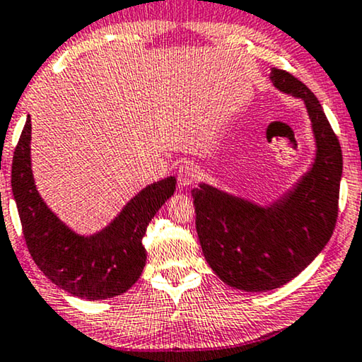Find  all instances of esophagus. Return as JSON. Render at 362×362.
<instances>
[{"instance_id": "34e87169", "label": "esophagus", "mask_w": 362, "mask_h": 362, "mask_svg": "<svg viewBox=\"0 0 362 362\" xmlns=\"http://www.w3.org/2000/svg\"><path fill=\"white\" fill-rule=\"evenodd\" d=\"M198 179V169L192 162H182V165L179 167V183L182 187H188L192 185L193 182Z\"/></svg>"}]
</instances>
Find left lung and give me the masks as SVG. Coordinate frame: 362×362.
Masks as SVG:
<instances>
[{
  "label": "left lung",
  "mask_w": 362,
  "mask_h": 362,
  "mask_svg": "<svg viewBox=\"0 0 362 362\" xmlns=\"http://www.w3.org/2000/svg\"><path fill=\"white\" fill-rule=\"evenodd\" d=\"M271 80L307 106L317 146L312 169L269 206L206 183L192 190L203 256L223 282L246 292L279 288L297 277L327 246L338 218L343 174L338 137L307 85L276 67Z\"/></svg>",
  "instance_id": "1"
}]
</instances>
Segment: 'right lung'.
Listing matches in <instances>:
<instances>
[{
    "label": "right lung",
    "mask_w": 362,
    "mask_h": 362,
    "mask_svg": "<svg viewBox=\"0 0 362 362\" xmlns=\"http://www.w3.org/2000/svg\"><path fill=\"white\" fill-rule=\"evenodd\" d=\"M175 183V177L151 183L108 226L80 236L59 220L35 188L29 118L14 149L11 187L30 257L57 287L85 300L116 297L136 284L146 266V228L174 195Z\"/></svg>",
    "instance_id": "add662e5"
}]
</instances>
